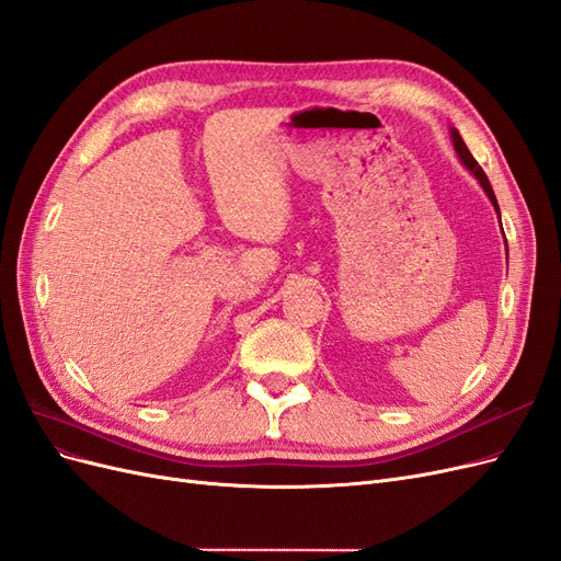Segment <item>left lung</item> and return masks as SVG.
<instances>
[{
  "mask_svg": "<svg viewBox=\"0 0 561 561\" xmlns=\"http://www.w3.org/2000/svg\"><path fill=\"white\" fill-rule=\"evenodd\" d=\"M451 145H454V149H456L458 159H461V163H463V165L468 168V171H470L474 178H478V182L482 184V190L486 192L489 201L494 203L496 215H499V219H501V210H499V201H496V196H494V190H491V184H489V180H486V175H484V171H482V165L472 159V154L468 151V147H466L463 138H461V135H458V130H456V128H451Z\"/></svg>",
  "mask_w": 561,
  "mask_h": 561,
  "instance_id": "1",
  "label": "left lung"
}]
</instances>
